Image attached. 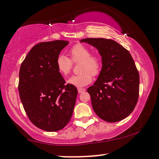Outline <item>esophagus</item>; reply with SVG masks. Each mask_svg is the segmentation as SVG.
<instances>
[{"instance_id": "34e87169", "label": "esophagus", "mask_w": 159, "mask_h": 159, "mask_svg": "<svg viewBox=\"0 0 159 159\" xmlns=\"http://www.w3.org/2000/svg\"><path fill=\"white\" fill-rule=\"evenodd\" d=\"M85 91H86V89H82V88H79V89H78V91H79V93H83V92H84Z\"/></svg>"}]
</instances>
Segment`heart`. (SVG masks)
<instances>
[{"mask_svg":"<svg viewBox=\"0 0 159 159\" xmlns=\"http://www.w3.org/2000/svg\"><path fill=\"white\" fill-rule=\"evenodd\" d=\"M68 58L64 55H59L56 59V68L63 75H68L73 68V63H80V74L74 75L68 79V84L76 87H83L92 81V75H98L102 68L101 57L91 53L90 49L84 45L78 43L68 51Z\"/></svg>","mask_w":159,"mask_h":159,"instance_id":"1","label":"heart"}]
</instances>
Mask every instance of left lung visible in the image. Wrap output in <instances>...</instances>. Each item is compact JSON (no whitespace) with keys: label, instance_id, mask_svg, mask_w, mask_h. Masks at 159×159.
Masks as SVG:
<instances>
[{"label":"left lung","instance_id":"obj_1","mask_svg":"<svg viewBox=\"0 0 159 159\" xmlns=\"http://www.w3.org/2000/svg\"><path fill=\"white\" fill-rule=\"evenodd\" d=\"M98 50L102 69L93 86L87 89L93 109L107 122L121 120L134 111L139 98V74L128 50L111 39H85Z\"/></svg>","mask_w":159,"mask_h":159}]
</instances>
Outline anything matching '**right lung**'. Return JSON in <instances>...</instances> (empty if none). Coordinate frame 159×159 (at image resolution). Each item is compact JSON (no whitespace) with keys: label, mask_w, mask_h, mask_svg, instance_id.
<instances>
[{"label":"right lung","mask_w":159,"mask_h":159,"mask_svg":"<svg viewBox=\"0 0 159 159\" xmlns=\"http://www.w3.org/2000/svg\"><path fill=\"white\" fill-rule=\"evenodd\" d=\"M67 41L35 45L21 63L18 91L28 118L46 131L64 128L71 118L77 89L66 81L56 68L57 57Z\"/></svg>","instance_id":"obj_1"}]
</instances>
